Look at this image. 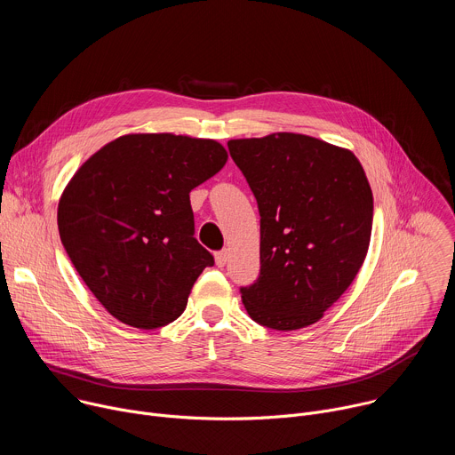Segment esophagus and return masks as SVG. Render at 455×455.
Instances as JSON below:
<instances>
[{
  "label": "esophagus",
  "mask_w": 455,
  "mask_h": 455,
  "mask_svg": "<svg viewBox=\"0 0 455 455\" xmlns=\"http://www.w3.org/2000/svg\"><path fill=\"white\" fill-rule=\"evenodd\" d=\"M227 261H228V250H227V248L216 251V265H218V267H225Z\"/></svg>",
  "instance_id": "obj_1"
}]
</instances>
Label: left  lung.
<instances>
[{
    "label": "left lung",
    "instance_id": "obj_1",
    "mask_svg": "<svg viewBox=\"0 0 455 455\" xmlns=\"http://www.w3.org/2000/svg\"><path fill=\"white\" fill-rule=\"evenodd\" d=\"M261 216V274L241 288L261 326L293 331L322 318L367 255L372 192L358 158L297 133L230 140Z\"/></svg>",
    "mask_w": 455,
    "mask_h": 455
}]
</instances>
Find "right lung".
Wrapping results in <instances>:
<instances>
[{
	"label": "right lung",
	"instance_id": "add662e5",
	"mask_svg": "<svg viewBox=\"0 0 455 455\" xmlns=\"http://www.w3.org/2000/svg\"><path fill=\"white\" fill-rule=\"evenodd\" d=\"M216 140L125 135L90 156L64 188L57 227L95 299L120 322L176 320L214 257L194 237L188 192L227 164Z\"/></svg>",
	"mask_w": 455,
	"mask_h": 455
}]
</instances>
